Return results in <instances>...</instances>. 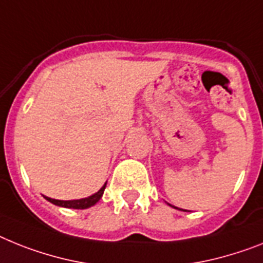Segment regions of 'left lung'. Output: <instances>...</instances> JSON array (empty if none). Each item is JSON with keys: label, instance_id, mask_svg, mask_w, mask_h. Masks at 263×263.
<instances>
[{"label": "left lung", "instance_id": "left-lung-1", "mask_svg": "<svg viewBox=\"0 0 263 263\" xmlns=\"http://www.w3.org/2000/svg\"><path fill=\"white\" fill-rule=\"evenodd\" d=\"M170 204V203H168ZM170 206H171V204H170ZM171 207H174V206H171ZM174 209H178V207H174ZM179 210H182V209H179ZM183 211H187V210H183Z\"/></svg>", "mask_w": 263, "mask_h": 263}]
</instances>
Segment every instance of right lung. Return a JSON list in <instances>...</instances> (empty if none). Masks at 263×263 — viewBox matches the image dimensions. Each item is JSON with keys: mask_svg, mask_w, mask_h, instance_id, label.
<instances>
[{"mask_svg": "<svg viewBox=\"0 0 263 263\" xmlns=\"http://www.w3.org/2000/svg\"><path fill=\"white\" fill-rule=\"evenodd\" d=\"M105 186H107V182L104 183V186L99 190L98 193H95L93 195L88 196V198H83V199H73V200H59V199H52L49 196H44L48 202L56 204V206L60 207H67V209H79V210H83V209H88V207L95 206L99 200L101 199V196L104 194Z\"/></svg>", "mask_w": 263, "mask_h": 263, "instance_id": "obj_1", "label": "right lung"}]
</instances>
